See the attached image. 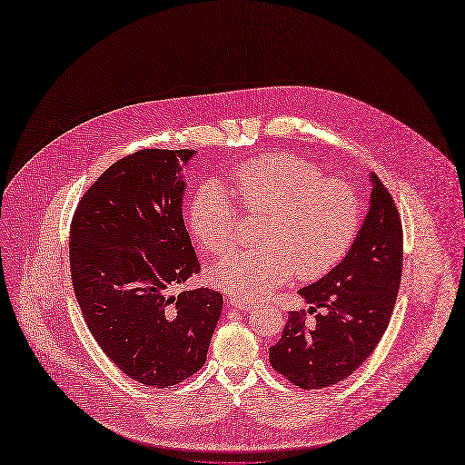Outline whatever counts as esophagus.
<instances>
[{
  "mask_svg": "<svg viewBox=\"0 0 465 465\" xmlns=\"http://www.w3.org/2000/svg\"><path fill=\"white\" fill-rule=\"evenodd\" d=\"M227 303L231 308H234V310H240V312H250V310H253L255 308V303L253 302H246V300H238V298H227Z\"/></svg>",
  "mask_w": 465,
  "mask_h": 465,
  "instance_id": "34e87169",
  "label": "esophagus"
}]
</instances>
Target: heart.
<instances>
[{
  "label": "heart",
  "instance_id": "1",
  "mask_svg": "<svg viewBox=\"0 0 465 465\" xmlns=\"http://www.w3.org/2000/svg\"><path fill=\"white\" fill-rule=\"evenodd\" d=\"M232 192L246 215H263L262 248L238 252L217 263L212 281L238 300H260L292 279H319L339 265L361 227V198L354 184L323 177L306 157L269 153L232 174ZM242 213L229 192L207 183L190 207V227L212 255L238 244Z\"/></svg>",
  "mask_w": 465,
  "mask_h": 465
}]
</instances>
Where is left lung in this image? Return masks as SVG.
<instances>
[{"mask_svg":"<svg viewBox=\"0 0 465 465\" xmlns=\"http://www.w3.org/2000/svg\"><path fill=\"white\" fill-rule=\"evenodd\" d=\"M370 213L346 258L298 294L312 303L291 312L269 361L303 391L344 381L371 356L396 303L404 262V232L391 192L371 174Z\"/></svg>","mask_w":465,"mask_h":465,"instance_id":"obj_1","label":"left lung"}]
</instances>
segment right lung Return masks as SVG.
<instances>
[{"label": "right lung", "instance_id": "add662e5", "mask_svg": "<svg viewBox=\"0 0 465 465\" xmlns=\"http://www.w3.org/2000/svg\"><path fill=\"white\" fill-rule=\"evenodd\" d=\"M194 150H140L80 198L69 236L71 279L84 322L119 370L167 389L205 363L223 296L173 294L200 273L183 219L181 165Z\"/></svg>", "mask_w": 465, "mask_h": 465}]
</instances>
